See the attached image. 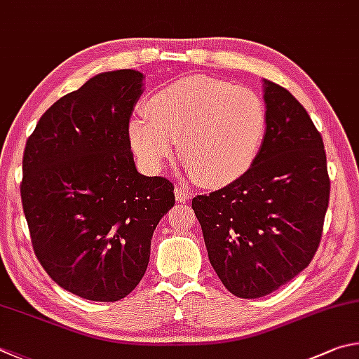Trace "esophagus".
Listing matches in <instances>:
<instances>
[{
	"instance_id": "34e87169",
	"label": "esophagus",
	"mask_w": 359,
	"mask_h": 359,
	"mask_svg": "<svg viewBox=\"0 0 359 359\" xmlns=\"http://www.w3.org/2000/svg\"><path fill=\"white\" fill-rule=\"evenodd\" d=\"M175 198L178 203H186L189 200V192H187L186 187L176 186L175 187Z\"/></svg>"
}]
</instances>
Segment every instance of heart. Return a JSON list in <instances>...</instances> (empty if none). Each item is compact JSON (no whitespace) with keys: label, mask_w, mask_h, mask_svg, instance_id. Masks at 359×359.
<instances>
[{"label":"heart","mask_w":359,"mask_h":359,"mask_svg":"<svg viewBox=\"0 0 359 359\" xmlns=\"http://www.w3.org/2000/svg\"><path fill=\"white\" fill-rule=\"evenodd\" d=\"M129 123V140L143 167L159 172L178 154L196 183L224 187L246 175L266 134V110L259 94L230 81L191 75L161 88Z\"/></svg>","instance_id":"b5f03b06"}]
</instances>
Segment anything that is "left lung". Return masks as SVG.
<instances>
[{"mask_svg": "<svg viewBox=\"0 0 359 359\" xmlns=\"http://www.w3.org/2000/svg\"><path fill=\"white\" fill-rule=\"evenodd\" d=\"M266 134L240 180L192 198L211 266L238 298H262L309 265L330 203L323 138L290 91L265 80Z\"/></svg>", "mask_w": 359, "mask_h": 359, "instance_id": "1", "label": "left lung"}]
</instances>
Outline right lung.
<instances>
[{"instance_id":"1","label":"right lung","mask_w":359,"mask_h":359,"mask_svg":"<svg viewBox=\"0 0 359 359\" xmlns=\"http://www.w3.org/2000/svg\"><path fill=\"white\" fill-rule=\"evenodd\" d=\"M143 74H99L43 113L23 151L20 196L47 274L90 301H119L147 271L172 181L137 172L129 119Z\"/></svg>"}]
</instances>
